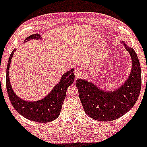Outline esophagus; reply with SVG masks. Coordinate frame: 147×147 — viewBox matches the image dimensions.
Returning a JSON list of instances; mask_svg holds the SVG:
<instances>
[{"label": "esophagus", "mask_w": 147, "mask_h": 147, "mask_svg": "<svg viewBox=\"0 0 147 147\" xmlns=\"http://www.w3.org/2000/svg\"><path fill=\"white\" fill-rule=\"evenodd\" d=\"M83 74H84V70H83L81 68L77 67V68H76L75 69V75L76 78L80 77V76L82 75Z\"/></svg>", "instance_id": "1"}]
</instances>
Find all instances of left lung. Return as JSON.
Here are the masks:
<instances>
[{"label": "left lung", "instance_id": "obj_1", "mask_svg": "<svg viewBox=\"0 0 147 147\" xmlns=\"http://www.w3.org/2000/svg\"><path fill=\"white\" fill-rule=\"evenodd\" d=\"M132 61L130 75L125 83L113 91H105L91 81L77 79L76 86L85 112L98 121H112L130 110L137 101L141 89V68L135 51L124 42Z\"/></svg>", "mask_w": 147, "mask_h": 147}]
</instances>
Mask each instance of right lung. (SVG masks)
<instances>
[{
	"mask_svg": "<svg viewBox=\"0 0 147 147\" xmlns=\"http://www.w3.org/2000/svg\"><path fill=\"white\" fill-rule=\"evenodd\" d=\"M41 40V35L35 33L26 38L24 42L30 40ZM16 49H14L9 59L6 70V86L9 98L16 110L23 117L31 121L38 123H48L55 120L61 112V107L65 98L66 90L68 86L72 84L75 80L74 69H70L62 75L59 82L51 90L50 93L42 99L36 101H29L20 98L14 92L10 84L9 70L13 53Z\"/></svg>",
	"mask_w": 147,
	"mask_h": 147,
	"instance_id": "obj_1",
	"label": "right lung"
}]
</instances>
